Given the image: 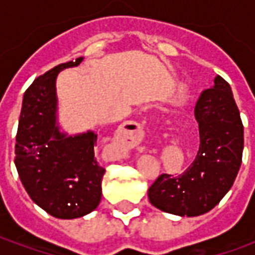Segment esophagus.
Here are the masks:
<instances>
[{"mask_svg": "<svg viewBox=\"0 0 255 255\" xmlns=\"http://www.w3.org/2000/svg\"><path fill=\"white\" fill-rule=\"evenodd\" d=\"M143 139V128L136 122H127L119 128L116 133L117 142V157L123 158L126 157L128 150L132 149L135 146L140 143V140ZM144 147H140V151H143Z\"/></svg>", "mask_w": 255, "mask_h": 255, "instance_id": "34e87169", "label": "esophagus"}]
</instances>
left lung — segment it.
Listing matches in <instances>:
<instances>
[{
    "instance_id": "left-lung-1",
    "label": "left lung",
    "mask_w": 255,
    "mask_h": 255,
    "mask_svg": "<svg viewBox=\"0 0 255 255\" xmlns=\"http://www.w3.org/2000/svg\"><path fill=\"white\" fill-rule=\"evenodd\" d=\"M199 127V150L179 176L162 173L150 186V203L166 213L195 217L217 205L230 191L243 154V124L230 84L214 78L194 109Z\"/></svg>"
}]
</instances>
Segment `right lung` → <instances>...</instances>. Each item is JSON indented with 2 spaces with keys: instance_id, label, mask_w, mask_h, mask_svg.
<instances>
[{
  "instance_id": "1",
  "label": "right lung",
  "mask_w": 255,
  "mask_h": 255,
  "mask_svg": "<svg viewBox=\"0 0 255 255\" xmlns=\"http://www.w3.org/2000/svg\"><path fill=\"white\" fill-rule=\"evenodd\" d=\"M83 57L60 64L27 89L14 146V165L25 191L57 219H78L100 205L105 168L95 158L97 133L68 136L57 124L56 79Z\"/></svg>"
}]
</instances>
